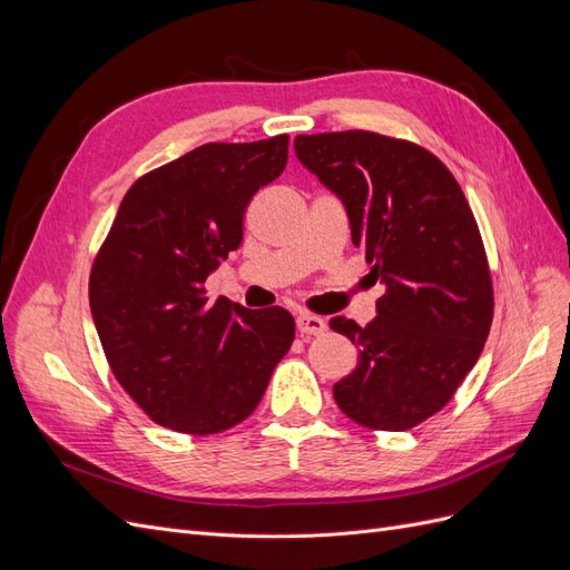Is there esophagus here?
Listing matches in <instances>:
<instances>
[{
  "instance_id": "esophagus-1",
  "label": "esophagus",
  "mask_w": 570,
  "mask_h": 570,
  "mask_svg": "<svg viewBox=\"0 0 570 570\" xmlns=\"http://www.w3.org/2000/svg\"><path fill=\"white\" fill-rule=\"evenodd\" d=\"M325 327H327L325 321L316 314L304 312L297 316V331L304 335H321V333H325Z\"/></svg>"
}]
</instances>
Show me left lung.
<instances>
[{
    "label": "left lung",
    "instance_id": "8db88e82",
    "mask_svg": "<svg viewBox=\"0 0 570 570\" xmlns=\"http://www.w3.org/2000/svg\"><path fill=\"white\" fill-rule=\"evenodd\" d=\"M299 161L344 202L352 239L385 285L366 327L333 318L358 366L333 387L371 430L416 428L450 404L485 347L494 289L475 216L425 147L371 130L297 135Z\"/></svg>",
    "mask_w": 570,
    "mask_h": 570
}]
</instances>
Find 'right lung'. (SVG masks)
<instances>
[{
	"instance_id": "right-lung-1",
	"label": "right lung",
	"mask_w": 570,
	"mask_h": 570,
	"mask_svg": "<svg viewBox=\"0 0 570 570\" xmlns=\"http://www.w3.org/2000/svg\"><path fill=\"white\" fill-rule=\"evenodd\" d=\"M289 135L209 142L137 178L90 271L109 368L168 430L214 435L243 423L295 340L281 306L206 299V278L243 243L252 197L287 166Z\"/></svg>"
}]
</instances>
